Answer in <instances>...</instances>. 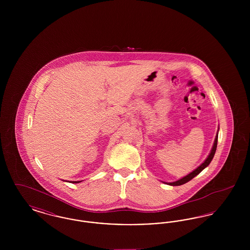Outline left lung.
I'll return each instance as SVG.
<instances>
[{
	"mask_svg": "<svg viewBox=\"0 0 250 250\" xmlns=\"http://www.w3.org/2000/svg\"><path fill=\"white\" fill-rule=\"evenodd\" d=\"M217 138H218V136L216 135L215 140H214L213 149H212L210 155H208V157L206 158V160L202 163L201 166L198 167L195 170H193L191 173H189V174L187 175V176H185L184 178L180 179L178 181L173 182V183H168V185H169V186H181V185H184V184L189 182V181L194 178L195 176H197V175L202 171V169H204L206 167L208 166V165L211 163V161H212V159H213V157H214V154H215V150H216V146H217Z\"/></svg>",
	"mask_w": 250,
	"mask_h": 250,
	"instance_id": "obj_1",
	"label": "left lung"
}]
</instances>
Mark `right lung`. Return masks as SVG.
Returning <instances> with one entry per match:
<instances>
[{"instance_id":"obj_1","label":"right lung","mask_w":250,"mask_h":250,"mask_svg":"<svg viewBox=\"0 0 250 250\" xmlns=\"http://www.w3.org/2000/svg\"><path fill=\"white\" fill-rule=\"evenodd\" d=\"M72 183H80V182H76V181H75V182H72Z\"/></svg>"}]
</instances>
